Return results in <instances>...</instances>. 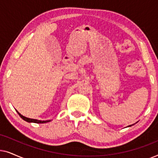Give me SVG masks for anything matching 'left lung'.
<instances>
[{
  "instance_id": "obj_1",
  "label": "left lung",
  "mask_w": 158,
  "mask_h": 158,
  "mask_svg": "<svg viewBox=\"0 0 158 158\" xmlns=\"http://www.w3.org/2000/svg\"><path fill=\"white\" fill-rule=\"evenodd\" d=\"M129 127H131V125H130V126H129Z\"/></svg>"
}]
</instances>
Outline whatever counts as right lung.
<instances>
[{
	"label": "right lung",
	"mask_w": 158,
	"mask_h": 158,
	"mask_svg": "<svg viewBox=\"0 0 158 158\" xmlns=\"http://www.w3.org/2000/svg\"><path fill=\"white\" fill-rule=\"evenodd\" d=\"M18 112V111H17ZM19 115L21 116V118H23V120H25L26 122H34V123H37V124H42V123H46V122H49V121H40V120H36V119H33V118H27L25 117V116H23L21 115V114H19L18 112Z\"/></svg>",
	"instance_id": "add662e5"
}]
</instances>
